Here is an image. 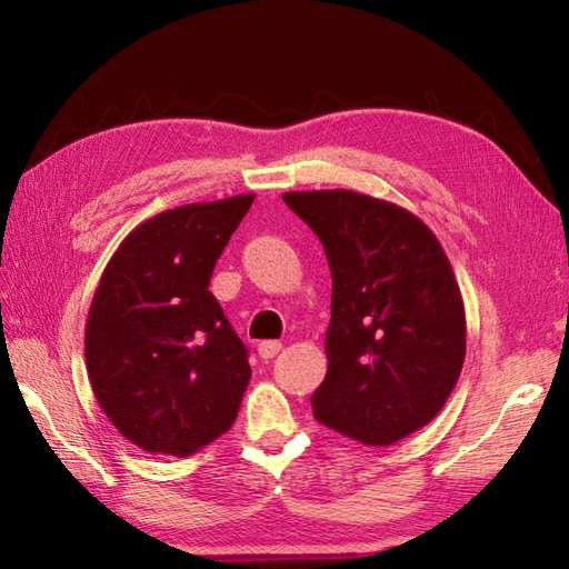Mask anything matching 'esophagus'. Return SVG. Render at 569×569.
Segmentation results:
<instances>
[{
  "label": "esophagus",
  "instance_id": "obj_1",
  "mask_svg": "<svg viewBox=\"0 0 569 569\" xmlns=\"http://www.w3.org/2000/svg\"><path fill=\"white\" fill-rule=\"evenodd\" d=\"M281 342H278V340H266V342H261L259 345V357L261 359H273L278 352H281Z\"/></svg>",
  "mask_w": 569,
  "mask_h": 569
}]
</instances>
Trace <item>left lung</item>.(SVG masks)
<instances>
[{"label":"left lung","mask_w":569,"mask_h":569,"mask_svg":"<svg viewBox=\"0 0 569 569\" xmlns=\"http://www.w3.org/2000/svg\"><path fill=\"white\" fill-rule=\"evenodd\" d=\"M332 273L328 373L312 413L347 438L391 445L440 413L465 365V306L438 237L355 190L286 192Z\"/></svg>","instance_id":"left-lung-1"}]
</instances>
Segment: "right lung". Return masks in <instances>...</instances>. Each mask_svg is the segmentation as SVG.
<instances>
[{
    "instance_id": "1",
    "label": "right lung",
    "mask_w": 569,
    "mask_h": 569,
    "mask_svg": "<svg viewBox=\"0 0 569 569\" xmlns=\"http://www.w3.org/2000/svg\"><path fill=\"white\" fill-rule=\"evenodd\" d=\"M253 196L192 202L139 224L107 263L84 325L94 398L127 440L188 457L232 428L247 347L208 291Z\"/></svg>"
}]
</instances>
